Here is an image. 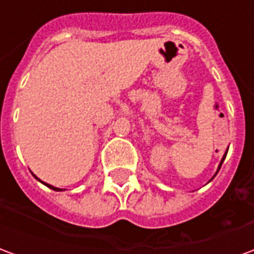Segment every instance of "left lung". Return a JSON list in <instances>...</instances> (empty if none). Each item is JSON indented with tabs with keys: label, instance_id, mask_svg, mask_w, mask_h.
Returning <instances> with one entry per match:
<instances>
[{
	"label": "left lung",
	"instance_id": "obj_1",
	"mask_svg": "<svg viewBox=\"0 0 254 254\" xmlns=\"http://www.w3.org/2000/svg\"><path fill=\"white\" fill-rule=\"evenodd\" d=\"M226 155H227V152H226V154H224V157L221 158V162H220V165H219V169H217V172H219L220 168H221V165H223V161H224V159H226ZM217 172H216V175H217ZM216 175H214V176H216ZM214 176H213V177H214Z\"/></svg>",
	"mask_w": 254,
	"mask_h": 254
}]
</instances>
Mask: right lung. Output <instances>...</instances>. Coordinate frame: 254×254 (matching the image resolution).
I'll return each mask as SVG.
<instances>
[{"mask_svg": "<svg viewBox=\"0 0 254 254\" xmlns=\"http://www.w3.org/2000/svg\"><path fill=\"white\" fill-rule=\"evenodd\" d=\"M33 176H34L35 179H37V180H40V179L35 176V175H33ZM40 182H41V180H40ZM41 183H44V182H41ZM44 184H45L47 187H49V189H51V190H55V191H63V190H62V189H58V187H53V186H51V184H47V183H44Z\"/></svg>", "mask_w": 254, "mask_h": 254, "instance_id": "add662e5", "label": "right lung"}]
</instances>
